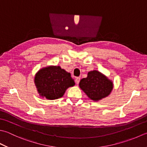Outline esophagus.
I'll return each instance as SVG.
<instances>
[{
  "label": "esophagus",
  "instance_id": "1",
  "mask_svg": "<svg viewBox=\"0 0 147 147\" xmlns=\"http://www.w3.org/2000/svg\"><path fill=\"white\" fill-rule=\"evenodd\" d=\"M75 81H76V84H78L80 81V77H77L76 78V80H75Z\"/></svg>",
  "mask_w": 147,
  "mask_h": 147
}]
</instances>
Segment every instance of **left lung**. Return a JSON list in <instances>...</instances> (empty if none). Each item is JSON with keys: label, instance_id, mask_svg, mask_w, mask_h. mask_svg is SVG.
Here are the masks:
<instances>
[{"label": "left lung", "instance_id": "left-lung-1", "mask_svg": "<svg viewBox=\"0 0 147 147\" xmlns=\"http://www.w3.org/2000/svg\"><path fill=\"white\" fill-rule=\"evenodd\" d=\"M79 87L89 99L99 101L108 97L113 88V83L97 70L89 71L87 77L80 80Z\"/></svg>", "mask_w": 147, "mask_h": 147}]
</instances>
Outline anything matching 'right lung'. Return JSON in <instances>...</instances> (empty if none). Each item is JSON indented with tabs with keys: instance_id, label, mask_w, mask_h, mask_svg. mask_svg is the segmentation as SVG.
Here are the masks:
<instances>
[{
	"instance_id": "obj_1",
	"label": "right lung",
	"mask_w": 147,
	"mask_h": 147,
	"mask_svg": "<svg viewBox=\"0 0 147 147\" xmlns=\"http://www.w3.org/2000/svg\"><path fill=\"white\" fill-rule=\"evenodd\" d=\"M34 83L39 96L48 100L60 98L69 87L75 85L71 74L59 65L40 69L35 74Z\"/></svg>"
}]
</instances>
